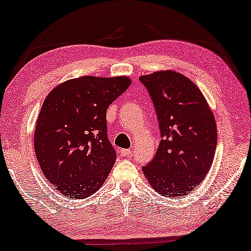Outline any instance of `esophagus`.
<instances>
[{"label":"esophagus","mask_w":251,"mask_h":251,"mask_svg":"<svg viewBox=\"0 0 251 251\" xmlns=\"http://www.w3.org/2000/svg\"><path fill=\"white\" fill-rule=\"evenodd\" d=\"M119 153H121L122 157H129L130 154H132V150L130 149H122L119 151Z\"/></svg>","instance_id":"34e87169"}]
</instances>
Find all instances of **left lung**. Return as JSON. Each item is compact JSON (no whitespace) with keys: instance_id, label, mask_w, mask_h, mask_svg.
I'll use <instances>...</instances> for the list:
<instances>
[{"instance_id":"obj_1","label":"left lung","mask_w":251,"mask_h":251,"mask_svg":"<svg viewBox=\"0 0 251 251\" xmlns=\"http://www.w3.org/2000/svg\"><path fill=\"white\" fill-rule=\"evenodd\" d=\"M159 122L157 153L142 171L166 198L188 195L206 177L217 144V127L206 98L195 83L174 70L140 77Z\"/></svg>"}]
</instances>
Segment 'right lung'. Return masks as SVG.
Here are the masks:
<instances>
[{
  "instance_id": "right-lung-1",
  "label": "right lung",
  "mask_w": 251,
  "mask_h": 251,
  "mask_svg": "<svg viewBox=\"0 0 251 251\" xmlns=\"http://www.w3.org/2000/svg\"><path fill=\"white\" fill-rule=\"evenodd\" d=\"M127 76H82L45 98L34 133L43 174L69 199H85L103 185L116 161L107 136V109L128 89Z\"/></svg>"
}]
</instances>
